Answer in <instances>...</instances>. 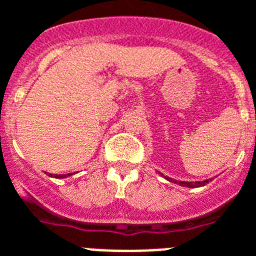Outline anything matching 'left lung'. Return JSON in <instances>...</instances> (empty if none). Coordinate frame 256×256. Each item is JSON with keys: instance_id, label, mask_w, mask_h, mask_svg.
Listing matches in <instances>:
<instances>
[{"instance_id": "left-lung-1", "label": "left lung", "mask_w": 256, "mask_h": 256, "mask_svg": "<svg viewBox=\"0 0 256 256\" xmlns=\"http://www.w3.org/2000/svg\"><path fill=\"white\" fill-rule=\"evenodd\" d=\"M164 176V175H162ZM166 180L170 182H174V183H178V184H180V186L183 187H190V188H196V187H202L205 186L206 183H209V180H204V182H178V180H174V179H171V178H166V176H164Z\"/></svg>"}]
</instances>
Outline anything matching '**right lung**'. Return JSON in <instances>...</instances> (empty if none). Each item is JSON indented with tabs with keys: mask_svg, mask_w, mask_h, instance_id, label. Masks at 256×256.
Instances as JSON below:
<instances>
[{
	"mask_svg": "<svg viewBox=\"0 0 256 256\" xmlns=\"http://www.w3.org/2000/svg\"><path fill=\"white\" fill-rule=\"evenodd\" d=\"M50 176H54V178H60V179H62V178L70 176V174H66V175H52V174H50Z\"/></svg>",
	"mask_w": 256,
	"mask_h": 256,
	"instance_id": "obj_1",
	"label": "right lung"
}]
</instances>
